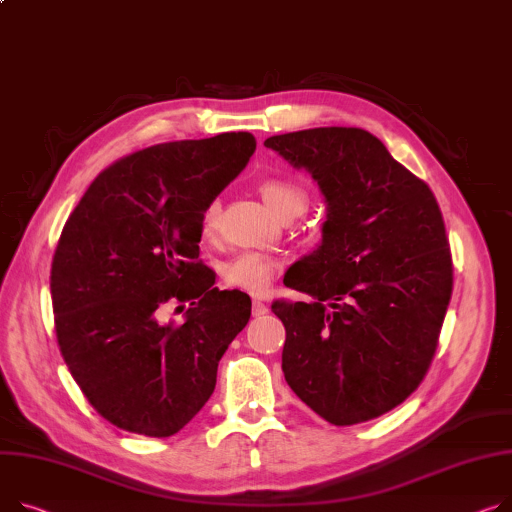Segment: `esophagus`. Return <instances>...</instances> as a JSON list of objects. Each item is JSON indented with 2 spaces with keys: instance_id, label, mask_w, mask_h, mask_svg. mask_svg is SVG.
I'll use <instances>...</instances> for the list:
<instances>
[{
  "instance_id": "obj_1",
  "label": "esophagus",
  "mask_w": 512,
  "mask_h": 512,
  "mask_svg": "<svg viewBox=\"0 0 512 512\" xmlns=\"http://www.w3.org/2000/svg\"><path fill=\"white\" fill-rule=\"evenodd\" d=\"M267 313V304L261 300H253V317H261Z\"/></svg>"
}]
</instances>
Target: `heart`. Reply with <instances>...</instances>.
Instances as JSON below:
<instances>
[{
    "mask_svg": "<svg viewBox=\"0 0 512 512\" xmlns=\"http://www.w3.org/2000/svg\"><path fill=\"white\" fill-rule=\"evenodd\" d=\"M259 195L265 201V206L274 212L280 220L288 222L300 216L309 203V195L292 179L286 177H271L259 183ZM220 216V203L210 201L206 210L201 214V230L203 234H212ZM282 263L263 253L245 251L234 255L222 269L224 282L230 288L245 290L249 294H263L274 278L280 274Z\"/></svg>",
    "mask_w": 512,
    "mask_h": 512,
    "instance_id": "heart-1",
    "label": "heart"
}]
</instances>
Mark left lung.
Listing matches in <instances>:
<instances>
[{
  "label": "left lung",
  "instance_id": "obj_1",
  "mask_svg": "<svg viewBox=\"0 0 512 512\" xmlns=\"http://www.w3.org/2000/svg\"><path fill=\"white\" fill-rule=\"evenodd\" d=\"M327 201L323 241L286 286L313 302L271 304L290 389L335 426L387 414L424 381L453 292V259L430 187L360 127L271 135Z\"/></svg>",
  "mask_w": 512,
  "mask_h": 512
}]
</instances>
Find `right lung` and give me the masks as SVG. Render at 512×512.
Listing matches in <instances>:
<instances>
[{"mask_svg": "<svg viewBox=\"0 0 512 512\" xmlns=\"http://www.w3.org/2000/svg\"><path fill=\"white\" fill-rule=\"evenodd\" d=\"M255 146L230 131L133 152L102 170L63 226L51 263L57 344L90 405L121 430L177 434L249 323L247 294L200 277L199 241L203 210ZM170 299L190 302L185 324L159 321Z\"/></svg>", "mask_w": 512, "mask_h": 512, "instance_id": "add662e5", "label": "right lung"}]
</instances>
